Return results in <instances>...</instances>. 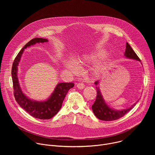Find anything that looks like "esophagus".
<instances>
[{
	"label": "esophagus",
	"instance_id": "esophagus-1",
	"mask_svg": "<svg viewBox=\"0 0 155 155\" xmlns=\"http://www.w3.org/2000/svg\"><path fill=\"white\" fill-rule=\"evenodd\" d=\"M77 86L78 89L81 90V89H83V88L84 87V84L83 83H78L77 84Z\"/></svg>",
	"mask_w": 155,
	"mask_h": 155
}]
</instances>
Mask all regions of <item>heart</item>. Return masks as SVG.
Returning a JSON list of instances; mask_svg holds the SVG:
<instances>
[{
  "instance_id": "obj_1",
  "label": "heart",
  "mask_w": 155,
  "mask_h": 155,
  "mask_svg": "<svg viewBox=\"0 0 155 155\" xmlns=\"http://www.w3.org/2000/svg\"><path fill=\"white\" fill-rule=\"evenodd\" d=\"M105 55V52L100 51L99 52H92L84 53L83 54L78 56L76 59V61L78 64H83L87 62H91L96 60L97 58H101ZM65 68L68 69L71 71L73 72H75L77 71L76 65L71 61H67L65 63ZM106 69V65L104 62H99L95 66V70L97 72H101Z\"/></svg>"
}]
</instances>
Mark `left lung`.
I'll use <instances>...</instances> for the list:
<instances>
[{
	"mask_svg": "<svg viewBox=\"0 0 155 155\" xmlns=\"http://www.w3.org/2000/svg\"><path fill=\"white\" fill-rule=\"evenodd\" d=\"M124 56L127 58L140 61V59H139L138 56L136 54L134 51L132 50V48L130 47L129 44L127 42H126V47ZM94 84L96 85V88L97 91V96L94 104L92 105V109L96 117L99 120L102 121L117 120L123 117L136 105V103L134 104L129 108L121 110H115L111 108L106 104L104 99H103L99 87L98 86L99 81H95Z\"/></svg>",
	"mask_w": 155,
	"mask_h": 155,
	"instance_id": "1",
	"label": "left lung"
}]
</instances>
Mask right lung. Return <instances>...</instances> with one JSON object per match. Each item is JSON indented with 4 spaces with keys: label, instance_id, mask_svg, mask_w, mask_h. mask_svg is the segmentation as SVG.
Here are the masks:
<instances>
[{
    "label": "right lung",
    "instance_id": "1",
    "mask_svg": "<svg viewBox=\"0 0 155 155\" xmlns=\"http://www.w3.org/2000/svg\"><path fill=\"white\" fill-rule=\"evenodd\" d=\"M48 40L43 38H35L27 43L15 58L12 69V76L16 101L21 108L31 116L40 120H48L53 118L59 111L63 101L69 90L74 87V83H59L55 87L51 96L45 101H35L29 99L22 91L17 77L18 66L24 51V49L37 43L47 42Z\"/></svg>",
    "mask_w": 155,
    "mask_h": 155
}]
</instances>
